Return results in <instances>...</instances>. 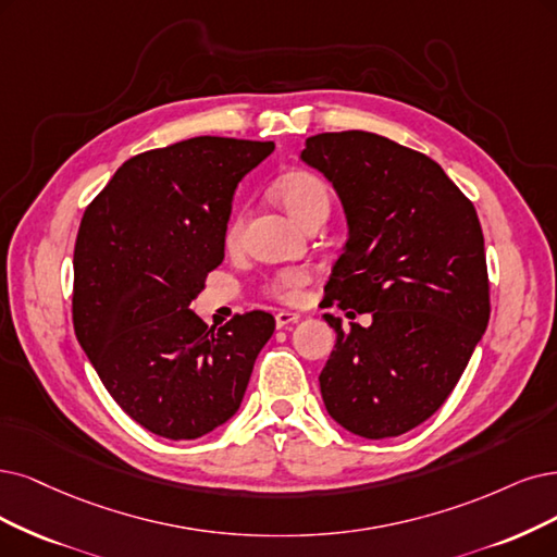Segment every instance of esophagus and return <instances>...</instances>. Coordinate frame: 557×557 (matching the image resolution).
Masks as SVG:
<instances>
[{
	"instance_id": "1",
	"label": "esophagus",
	"mask_w": 557,
	"mask_h": 557,
	"mask_svg": "<svg viewBox=\"0 0 557 557\" xmlns=\"http://www.w3.org/2000/svg\"><path fill=\"white\" fill-rule=\"evenodd\" d=\"M298 319H300V314H298V312H292V310H280V312L275 314V323H277V327L292 325V323H296Z\"/></svg>"
}]
</instances>
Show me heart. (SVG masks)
Listing matches in <instances>:
<instances>
[{
    "label": "heart",
    "mask_w": 557,
    "mask_h": 557,
    "mask_svg": "<svg viewBox=\"0 0 557 557\" xmlns=\"http://www.w3.org/2000/svg\"><path fill=\"white\" fill-rule=\"evenodd\" d=\"M273 195L280 201L282 209L289 213L294 220H298L302 226L314 220L325 218L327 209H331V188L327 183L307 170H292L284 172L275 185ZM243 211H234L232 218L224 224V245L234 247L240 240L243 234ZM312 275L305 268H284V271L275 273L265 280L263 292L280 302H298L305 294V286L310 284Z\"/></svg>",
    "instance_id": "obj_1"
}]
</instances>
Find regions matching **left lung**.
<instances>
[{"label":"left lung","mask_w":557,"mask_h":557,"mask_svg":"<svg viewBox=\"0 0 557 557\" xmlns=\"http://www.w3.org/2000/svg\"><path fill=\"white\" fill-rule=\"evenodd\" d=\"M305 144L348 220L325 307L372 312V325L348 331L325 314L337 342L319 376L323 404L356 436H401L443 406L486 331L480 218L438 162L393 139L344 131Z\"/></svg>","instance_id":"1"}]
</instances>
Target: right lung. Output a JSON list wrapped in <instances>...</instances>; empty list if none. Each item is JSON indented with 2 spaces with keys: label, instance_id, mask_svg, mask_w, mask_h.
I'll list each match as a JSON object with an SVG mask.
<instances>
[{
  "label": "right lung",
  "instance_id": "add662e5",
  "mask_svg": "<svg viewBox=\"0 0 557 557\" xmlns=\"http://www.w3.org/2000/svg\"><path fill=\"white\" fill-rule=\"evenodd\" d=\"M273 141L193 137L133 156L87 206L73 252V325L102 385L170 441L230 420L275 331L252 310L209 327L190 302L224 259L238 181Z\"/></svg>",
  "mask_w": 557,
  "mask_h": 557
}]
</instances>
